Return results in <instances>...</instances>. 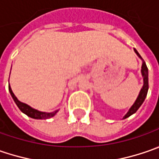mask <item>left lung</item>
Instances as JSON below:
<instances>
[{
  "label": "left lung",
  "mask_w": 159,
  "mask_h": 159,
  "mask_svg": "<svg viewBox=\"0 0 159 159\" xmlns=\"http://www.w3.org/2000/svg\"><path fill=\"white\" fill-rule=\"evenodd\" d=\"M134 51L137 54L139 57L142 58V57L140 56V54H139L135 49H134ZM142 74H143V89H141L140 94L138 95L137 99H136L135 102H134V103L133 104V106L130 108L129 111L125 114L124 119H126V118H128L129 116H131L132 114L136 112L138 109L140 108V106L143 104V102L144 100H145V98H146V96H147L148 89H149V80H148V68H147V65L145 64V62L143 63V66H142Z\"/></svg>",
  "instance_id": "1"
}]
</instances>
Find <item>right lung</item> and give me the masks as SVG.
Here are the masks:
<instances>
[{"label": "right lung", "instance_id": "right-lung-1", "mask_svg": "<svg viewBox=\"0 0 159 159\" xmlns=\"http://www.w3.org/2000/svg\"><path fill=\"white\" fill-rule=\"evenodd\" d=\"M9 90L10 95L12 96L13 100L15 101L16 104L17 105V107L19 108V110L21 111L22 112H24L25 114H26L28 117L30 118H33V119H50L52 118L53 116H55V114L58 111H56L54 112H41V111H39L37 110H34L32 107H30L27 104L24 103V102H21L20 101L17 100V98L16 97V95H14V93L12 92L11 90V88L9 87Z\"/></svg>", "mask_w": 159, "mask_h": 159}]
</instances>
